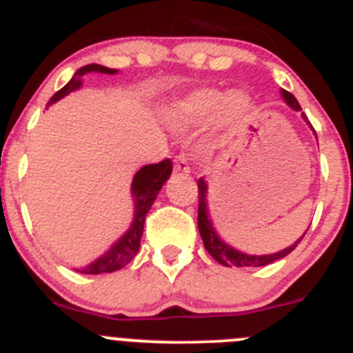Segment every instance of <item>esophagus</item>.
<instances>
[{
    "instance_id": "1",
    "label": "esophagus",
    "mask_w": 353,
    "mask_h": 353,
    "mask_svg": "<svg viewBox=\"0 0 353 353\" xmlns=\"http://www.w3.org/2000/svg\"><path fill=\"white\" fill-rule=\"evenodd\" d=\"M174 171H179V173H190V168L183 155H176V159H174Z\"/></svg>"
}]
</instances>
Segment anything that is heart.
<instances>
[{
  "instance_id": "b5f03b06",
  "label": "heart",
  "mask_w": 353,
  "mask_h": 353,
  "mask_svg": "<svg viewBox=\"0 0 353 353\" xmlns=\"http://www.w3.org/2000/svg\"><path fill=\"white\" fill-rule=\"evenodd\" d=\"M250 108L252 99L245 90L201 87L166 105L164 121L174 131H189L201 128L215 119L216 128L229 131L247 117Z\"/></svg>"
}]
</instances>
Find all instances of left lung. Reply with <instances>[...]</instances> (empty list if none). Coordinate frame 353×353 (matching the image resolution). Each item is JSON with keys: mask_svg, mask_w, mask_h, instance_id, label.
Returning a JSON list of instances; mask_svg holds the SVG:
<instances>
[{"mask_svg": "<svg viewBox=\"0 0 353 353\" xmlns=\"http://www.w3.org/2000/svg\"><path fill=\"white\" fill-rule=\"evenodd\" d=\"M280 94H282V99L287 103V106H290L296 112H301V106L297 103V99L294 98L290 92H287L285 89H280ZM303 121L312 128L310 121L306 119L305 113H301ZM313 129V128H312ZM315 132V131H313ZM316 137V132H315ZM198 189H199V210H198V228L199 234L203 238V243H205V248L208 250V254L215 259L216 263L222 264V266L228 268H250V266H266V264L274 263L278 259H283L285 255H289L294 248L297 247V243L303 240V234L299 240L294 241L290 247L283 248L280 252H274V254H263V255H255V254H247V252H241L238 248H234L232 245H229L228 241L222 240V236L216 232L215 225H213L212 215H210L208 208V182L205 179L198 180Z\"/></svg>", "mask_w": 353, "mask_h": 353, "instance_id": "8db88e82", "label": "left lung"}]
</instances>
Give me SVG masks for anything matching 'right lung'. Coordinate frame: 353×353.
Returning <instances> with one entry per match:
<instances>
[{"instance_id":"right-lung-1","label":"right lung","mask_w":353,"mask_h":353,"mask_svg":"<svg viewBox=\"0 0 353 353\" xmlns=\"http://www.w3.org/2000/svg\"><path fill=\"white\" fill-rule=\"evenodd\" d=\"M87 73H103V75H115L119 73L117 70L112 68L101 66V64H87V66L80 68L75 71V75L66 85L61 90H57L56 94L52 96L47 106L54 105L64 96L75 92L82 87L83 77ZM173 171V163L170 159H164L159 164H147V166L140 168L137 174L132 176L131 182V198L132 205H134V212H132V222L129 228L125 229L124 234L119 240L113 241L106 252H103L99 257H96L92 263L85 264L82 268H77L75 271L83 274H101V273H113V271L121 270L125 264L131 263V259L138 254L140 250V241L143 236V225L145 216H147L148 210L154 205L155 198L159 190L163 189L164 183L171 176Z\"/></svg>"}]
</instances>
